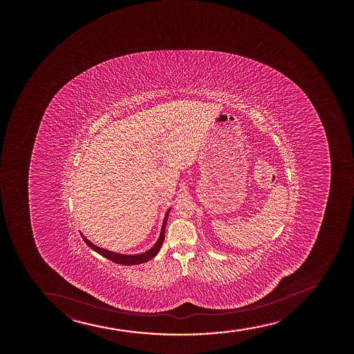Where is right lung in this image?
Segmentation results:
<instances>
[{
    "mask_svg": "<svg viewBox=\"0 0 354 354\" xmlns=\"http://www.w3.org/2000/svg\"><path fill=\"white\" fill-rule=\"evenodd\" d=\"M170 212V210H169ZM169 212L165 215L164 218V223H162V232H160V236H159V240L157 241V243L147 252H142V254H138V255H122V254H117V252H109L106 249L99 248L97 245H94L93 243H91L90 241L86 239L85 236L82 235V239L85 241L86 244L90 247L91 249H93L94 252H97V254H100L102 257L109 259L112 261L114 263L122 264V266H134V264L144 263L150 261L151 259L158 254L159 249L162 247L164 239H165V225H167V216H169Z\"/></svg>",
    "mask_w": 354,
    "mask_h": 354,
    "instance_id": "right-lung-1",
    "label": "right lung"
}]
</instances>
